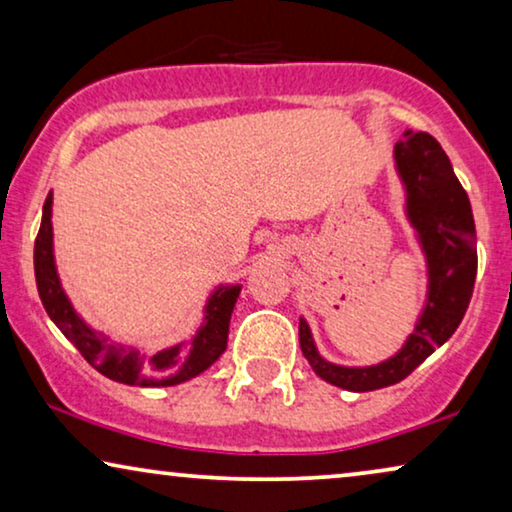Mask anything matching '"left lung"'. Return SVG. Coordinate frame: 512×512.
Here are the masks:
<instances>
[{
  "label": "left lung",
  "instance_id": "1",
  "mask_svg": "<svg viewBox=\"0 0 512 512\" xmlns=\"http://www.w3.org/2000/svg\"><path fill=\"white\" fill-rule=\"evenodd\" d=\"M394 163L405 191V219L426 261V298L415 328L389 359L373 366H340L319 354L303 317L298 326L300 349L314 373L333 387L359 394L405 380L452 338L471 303L478 272L471 202L443 146L426 132H405L394 146Z\"/></svg>",
  "mask_w": 512,
  "mask_h": 512
}]
</instances>
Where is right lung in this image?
I'll return each instance as SVG.
<instances>
[{
	"instance_id": "1",
	"label": "right lung",
	"mask_w": 512,
	"mask_h": 512,
	"mask_svg": "<svg viewBox=\"0 0 512 512\" xmlns=\"http://www.w3.org/2000/svg\"><path fill=\"white\" fill-rule=\"evenodd\" d=\"M53 191L48 193L41 214V228L34 242V277L44 310L62 335L79 349L90 366L109 380L130 387H174L191 377L205 373L228 347L230 314L240 296V284H219L209 293L205 317L188 342H179L156 354L139 352L137 347L114 342L95 328H90L72 300L67 298L58 277L53 256Z\"/></svg>"
}]
</instances>
